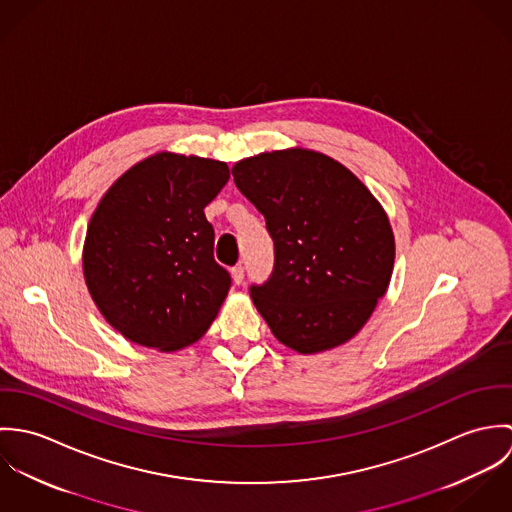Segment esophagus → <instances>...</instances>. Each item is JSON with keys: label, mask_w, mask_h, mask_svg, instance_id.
Returning <instances> with one entry per match:
<instances>
[{"label": "esophagus", "mask_w": 512, "mask_h": 512, "mask_svg": "<svg viewBox=\"0 0 512 512\" xmlns=\"http://www.w3.org/2000/svg\"><path fill=\"white\" fill-rule=\"evenodd\" d=\"M242 280H244V268H242V266H234V268H232V282H234L236 286H240Z\"/></svg>", "instance_id": "1"}]
</instances>
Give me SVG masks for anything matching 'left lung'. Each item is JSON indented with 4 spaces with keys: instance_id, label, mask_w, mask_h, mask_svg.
<instances>
[{
    "instance_id": "obj_1",
    "label": "left lung",
    "mask_w": 512,
    "mask_h": 512,
    "mask_svg": "<svg viewBox=\"0 0 512 512\" xmlns=\"http://www.w3.org/2000/svg\"><path fill=\"white\" fill-rule=\"evenodd\" d=\"M232 177L274 240V272L250 288L274 337L301 355L353 339L392 278L382 205L345 165L303 147L240 159Z\"/></svg>"
}]
</instances>
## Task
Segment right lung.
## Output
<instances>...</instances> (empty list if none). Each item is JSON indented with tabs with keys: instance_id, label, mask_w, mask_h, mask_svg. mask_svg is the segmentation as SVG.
<instances>
[{
	"instance_id": "add662e5",
	"label": "right lung",
	"mask_w": 512,
	"mask_h": 512,
	"mask_svg": "<svg viewBox=\"0 0 512 512\" xmlns=\"http://www.w3.org/2000/svg\"><path fill=\"white\" fill-rule=\"evenodd\" d=\"M224 161L161 151L130 167L88 222L82 272L104 319L128 341L173 353L197 343L230 290L205 207Z\"/></svg>"
}]
</instances>
